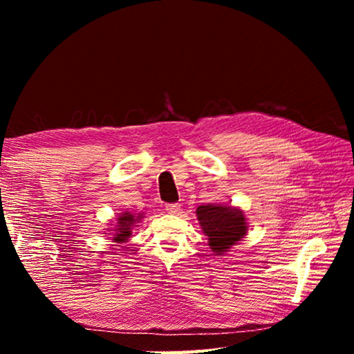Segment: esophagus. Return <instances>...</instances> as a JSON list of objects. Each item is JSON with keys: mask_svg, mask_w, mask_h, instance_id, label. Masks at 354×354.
I'll return each instance as SVG.
<instances>
[{"mask_svg": "<svg viewBox=\"0 0 354 354\" xmlns=\"http://www.w3.org/2000/svg\"><path fill=\"white\" fill-rule=\"evenodd\" d=\"M165 211L169 214H179V211H181V206H179L178 203H169V205H165Z\"/></svg>", "mask_w": 354, "mask_h": 354, "instance_id": "34e87169", "label": "esophagus"}]
</instances>
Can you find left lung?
I'll return each instance as SVG.
<instances>
[{
	"label": "left lung",
	"mask_w": 354,
	"mask_h": 354,
	"mask_svg": "<svg viewBox=\"0 0 354 354\" xmlns=\"http://www.w3.org/2000/svg\"><path fill=\"white\" fill-rule=\"evenodd\" d=\"M196 217L203 232L207 236L209 247L217 254H223L247 236V218L243 211L237 207L223 205L198 206Z\"/></svg>",
	"instance_id": "left-lung-1"
}]
</instances>
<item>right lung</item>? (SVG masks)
<instances>
[{
  "label": "right lung",
  "mask_w": 354,
  "mask_h": 354,
  "mask_svg": "<svg viewBox=\"0 0 354 354\" xmlns=\"http://www.w3.org/2000/svg\"><path fill=\"white\" fill-rule=\"evenodd\" d=\"M142 220V214H131V212H122L120 217L117 218V226L113 231L112 241L117 243L127 242L128 239L133 234V227L136 226L137 221Z\"/></svg>",
  "instance_id": "obj_1"
}]
</instances>
